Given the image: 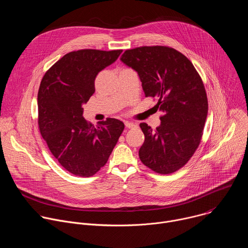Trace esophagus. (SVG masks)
I'll return each instance as SVG.
<instances>
[{"label": "esophagus", "instance_id": "34e87169", "mask_svg": "<svg viewBox=\"0 0 248 248\" xmlns=\"http://www.w3.org/2000/svg\"><path fill=\"white\" fill-rule=\"evenodd\" d=\"M124 124L127 128H134L136 127V124H133V123H130V122H124Z\"/></svg>", "mask_w": 248, "mask_h": 248}]
</instances>
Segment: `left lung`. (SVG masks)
Listing matches in <instances>:
<instances>
[{
  "instance_id": "1",
  "label": "left lung",
  "mask_w": 248,
  "mask_h": 248,
  "mask_svg": "<svg viewBox=\"0 0 248 248\" xmlns=\"http://www.w3.org/2000/svg\"><path fill=\"white\" fill-rule=\"evenodd\" d=\"M121 61L136 70L145 97L156 98L163 112L156 129L141 123L145 140L139 158L155 172L168 174L183 168L198 148L208 113L203 81L192 62L168 46L125 50Z\"/></svg>"
}]
</instances>
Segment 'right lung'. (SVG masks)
Returning <instances> with one entry per match:
<instances>
[{
    "label": "right lung",
    "instance_id": "1",
    "mask_svg": "<svg viewBox=\"0 0 248 248\" xmlns=\"http://www.w3.org/2000/svg\"><path fill=\"white\" fill-rule=\"evenodd\" d=\"M122 52H69L41 80L37 98L40 133L60 165L75 175L88 178L104 167L124 131V123L117 119L108 118L94 126L82 116V105L95 92L97 75Z\"/></svg>",
    "mask_w": 248,
    "mask_h": 248
}]
</instances>
